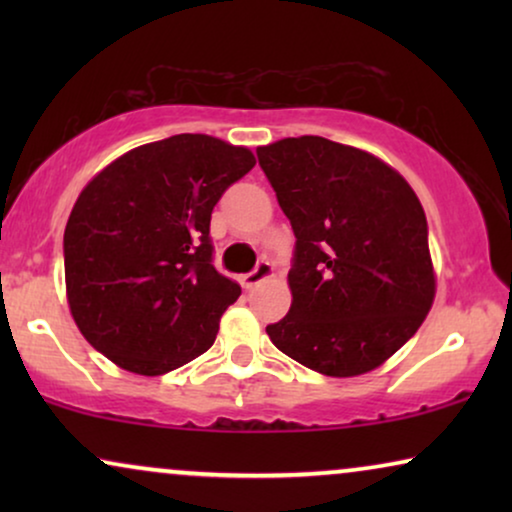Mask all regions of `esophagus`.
I'll return each mask as SVG.
<instances>
[{
  "label": "esophagus",
  "instance_id": "34e87169",
  "mask_svg": "<svg viewBox=\"0 0 512 512\" xmlns=\"http://www.w3.org/2000/svg\"><path fill=\"white\" fill-rule=\"evenodd\" d=\"M270 277H272V263L270 261H258L256 268L242 277V284L247 286V289H251V286L261 284L263 279H270Z\"/></svg>",
  "mask_w": 512,
  "mask_h": 512
}]
</instances>
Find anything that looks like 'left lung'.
<instances>
[{"instance_id":"1","label":"left lung","mask_w":512,"mask_h":512,"mask_svg":"<svg viewBox=\"0 0 512 512\" xmlns=\"http://www.w3.org/2000/svg\"><path fill=\"white\" fill-rule=\"evenodd\" d=\"M256 156L296 235L293 303L265 328L272 345L328 377L382 366L436 296L415 191L380 158L324 137H286Z\"/></svg>"}]
</instances>
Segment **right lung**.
<instances>
[{
	"instance_id": "obj_1",
	"label": "right lung",
	"mask_w": 512,
	"mask_h": 512,
	"mask_svg": "<svg viewBox=\"0 0 512 512\" xmlns=\"http://www.w3.org/2000/svg\"><path fill=\"white\" fill-rule=\"evenodd\" d=\"M256 165L209 135L137 146L83 188L65 228L72 317L137 375H163L214 345L240 284L214 268L212 209Z\"/></svg>"
}]
</instances>
